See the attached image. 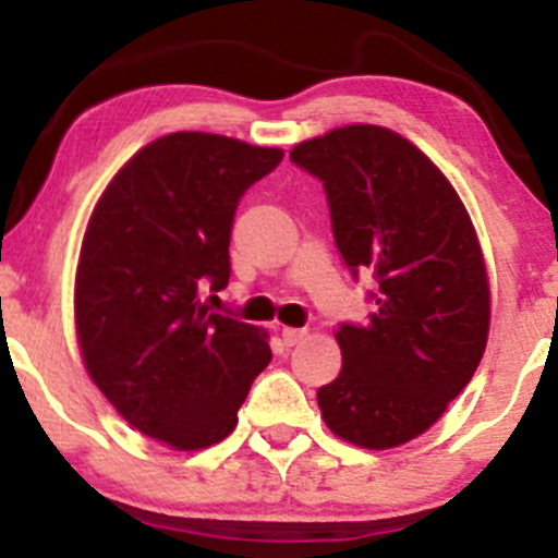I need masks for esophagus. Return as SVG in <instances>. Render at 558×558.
<instances>
[{"instance_id":"34e87169","label":"esophagus","mask_w":558,"mask_h":558,"mask_svg":"<svg viewBox=\"0 0 558 558\" xmlns=\"http://www.w3.org/2000/svg\"><path fill=\"white\" fill-rule=\"evenodd\" d=\"M280 336H283L286 347H293V344H299L304 336H307V330H304V328H283V330H280Z\"/></svg>"}]
</instances>
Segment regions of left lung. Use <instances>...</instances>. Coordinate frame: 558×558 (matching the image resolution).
Listing matches in <instances>:
<instances>
[{
    "instance_id": "1",
    "label": "left lung",
    "mask_w": 558,
    "mask_h": 558,
    "mask_svg": "<svg viewBox=\"0 0 558 558\" xmlns=\"http://www.w3.org/2000/svg\"><path fill=\"white\" fill-rule=\"evenodd\" d=\"M291 161L323 182L336 248L376 280L365 326L341 323V373L317 389L336 437L368 450L424 434L485 354L489 283L456 187L387 126L352 124L299 143Z\"/></svg>"
}]
</instances>
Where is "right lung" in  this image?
Listing matches in <instances>:
<instances>
[{
  "instance_id": "add662e5",
  "label": "right lung",
  "mask_w": 558,
  "mask_h": 558,
  "mask_svg": "<svg viewBox=\"0 0 558 558\" xmlns=\"http://www.w3.org/2000/svg\"><path fill=\"white\" fill-rule=\"evenodd\" d=\"M283 161L206 132L137 150L92 211L73 312L84 365L126 424L174 450L222 442L267 368V333L201 304L230 280L238 201Z\"/></svg>"
}]
</instances>
